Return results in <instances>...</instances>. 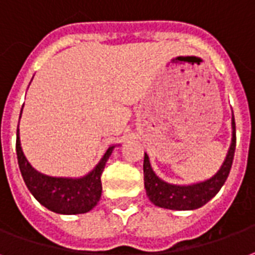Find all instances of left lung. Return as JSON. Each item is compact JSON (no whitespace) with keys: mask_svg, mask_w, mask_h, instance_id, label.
I'll return each mask as SVG.
<instances>
[{"mask_svg":"<svg viewBox=\"0 0 255 255\" xmlns=\"http://www.w3.org/2000/svg\"><path fill=\"white\" fill-rule=\"evenodd\" d=\"M231 126V145L228 148L226 159L216 174L205 181L191 183V185H174V183L163 181L155 174V171L150 166L149 156L145 153L144 156V185H145L146 196L150 202L155 204L156 206L164 208V209L193 211V209H198L202 205H205L206 202L216 196L230 174L232 160H234V153H235L237 135H235L234 114H232Z\"/></svg>","mask_w":255,"mask_h":255,"instance_id":"obj_1","label":"left lung"}]
</instances>
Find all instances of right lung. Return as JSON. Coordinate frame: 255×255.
I'll list each match as a JSON object with an SVG mask.
<instances>
[{"label":"right lung","mask_w":255,"mask_h":255,"mask_svg":"<svg viewBox=\"0 0 255 255\" xmlns=\"http://www.w3.org/2000/svg\"><path fill=\"white\" fill-rule=\"evenodd\" d=\"M23 113V109H21ZM20 113V117H21ZM117 145L109 146L103 157L94 167V170L80 178L50 176L33 168L24 156L20 144V133L17 129L16 152L20 172L25 185L36 200L49 211L59 215H80L94 209L102 196L100 176L113 150Z\"/></svg>","instance_id":"obj_1"}]
</instances>
